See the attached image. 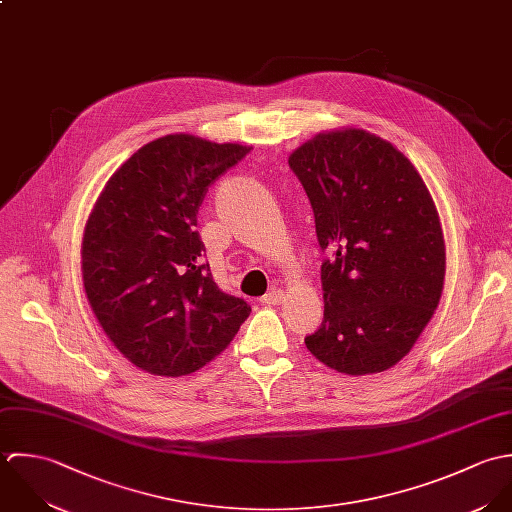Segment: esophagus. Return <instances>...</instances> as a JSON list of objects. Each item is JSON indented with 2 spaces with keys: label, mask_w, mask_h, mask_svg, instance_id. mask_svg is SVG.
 <instances>
[{
  "label": "esophagus",
  "mask_w": 512,
  "mask_h": 512,
  "mask_svg": "<svg viewBox=\"0 0 512 512\" xmlns=\"http://www.w3.org/2000/svg\"><path fill=\"white\" fill-rule=\"evenodd\" d=\"M283 299H285V293H283L281 289H271V291L261 299V303L271 307V305H279Z\"/></svg>",
  "instance_id": "34e87169"
}]
</instances>
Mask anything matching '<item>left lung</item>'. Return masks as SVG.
Returning a JSON list of instances; mask_svg holds the SVG:
<instances>
[{
    "label": "left lung",
    "mask_w": 512,
    "mask_h": 512,
    "mask_svg": "<svg viewBox=\"0 0 512 512\" xmlns=\"http://www.w3.org/2000/svg\"><path fill=\"white\" fill-rule=\"evenodd\" d=\"M328 259L324 320L305 338L324 366L366 376L396 366L439 305L445 239L415 166L362 130L320 132L289 156Z\"/></svg>",
    "instance_id": "obj_1"
}]
</instances>
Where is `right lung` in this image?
<instances>
[{"mask_svg": "<svg viewBox=\"0 0 512 512\" xmlns=\"http://www.w3.org/2000/svg\"><path fill=\"white\" fill-rule=\"evenodd\" d=\"M253 146L168 134L136 150L104 184L83 231V285L118 352L154 376H186L219 356L251 307L202 263L207 188Z\"/></svg>", "mask_w": 512, "mask_h": 512, "instance_id": "right-lung-1", "label": "right lung"}]
</instances>
